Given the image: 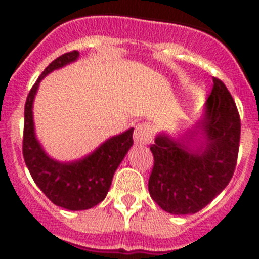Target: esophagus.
<instances>
[{
    "instance_id": "34e87169",
    "label": "esophagus",
    "mask_w": 259,
    "mask_h": 259,
    "mask_svg": "<svg viewBox=\"0 0 259 259\" xmlns=\"http://www.w3.org/2000/svg\"><path fill=\"white\" fill-rule=\"evenodd\" d=\"M152 140V127L146 123H138L134 130V141L137 145H146Z\"/></svg>"
}]
</instances>
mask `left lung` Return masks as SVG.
I'll return each mask as SVG.
<instances>
[{
  "label": "left lung",
  "instance_id": "left-lung-1",
  "mask_svg": "<svg viewBox=\"0 0 259 259\" xmlns=\"http://www.w3.org/2000/svg\"><path fill=\"white\" fill-rule=\"evenodd\" d=\"M212 80L204 118L188 134L193 137L201 127L203 145L192 150L165 134L150 145L154 162L148 188L166 212L187 215L204 208L226 188L237 166L241 118L225 83Z\"/></svg>",
  "mask_w": 259,
  "mask_h": 259
}]
</instances>
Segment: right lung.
Wrapping results in <instances>:
<instances>
[{
    "label": "right lung",
    "instance_id": "right-lung-1",
    "mask_svg": "<svg viewBox=\"0 0 259 259\" xmlns=\"http://www.w3.org/2000/svg\"><path fill=\"white\" fill-rule=\"evenodd\" d=\"M78 51L59 56L42 71L30 89L24 110L22 156L30 176L54 204L71 211L93 208L109 192L118 165L133 145V127L103 142L87 157L74 162H59L50 158L34 137L32 105L38 83L46 75L76 60Z\"/></svg>",
    "mask_w": 259,
    "mask_h": 259
}]
</instances>
